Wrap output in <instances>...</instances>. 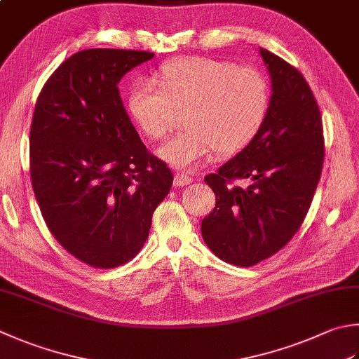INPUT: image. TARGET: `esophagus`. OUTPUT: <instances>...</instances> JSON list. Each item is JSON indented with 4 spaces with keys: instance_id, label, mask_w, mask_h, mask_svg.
<instances>
[{
    "instance_id": "obj_1",
    "label": "esophagus",
    "mask_w": 359,
    "mask_h": 359,
    "mask_svg": "<svg viewBox=\"0 0 359 359\" xmlns=\"http://www.w3.org/2000/svg\"><path fill=\"white\" fill-rule=\"evenodd\" d=\"M192 182V178L189 177V175H186V173H175V181H173V184L177 186V187H182V186H189Z\"/></svg>"
}]
</instances>
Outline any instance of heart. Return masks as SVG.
Here are the masks:
<instances>
[{"label": "heart", "mask_w": 359, "mask_h": 359, "mask_svg": "<svg viewBox=\"0 0 359 359\" xmlns=\"http://www.w3.org/2000/svg\"><path fill=\"white\" fill-rule=\"evenodd\" d=\"M153 81H137L126 107L142 133L165 137L186 111V131L167 140L158 156L177 168H194L217 151L233 156L258 136L270 103L269 84L252 67L211 57H182L164 64Z\"/></svg>", "instance_id": "1"}]
</instances>
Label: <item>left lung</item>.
Masks as SVG:
<instances>
[{"label":"left lung","mask_w":359,"mask_h":359,"mask_svg":"<svg viewBox=\"0 0 359 359\" xmlns=\"http://www.w3.org/2000/svg\"><path fill=\"white\" fill-rule=\"evenodd\" d=\"M259 54L272 83L266 121L252 144L205 177L215 208L201 222L203 241L241 267L267 259L299 231L325 156L320 111L305 78L273 53ZM234 179L249 186L236 187Z\"/></svg>","instance_id":"left-lung-1"}]
</instances>
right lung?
Returning <instances> with one entry per match:
<instances>
[{"label": "right lung", "instance_id": "obj_1", "mask_svg": "<svg viewBox=\"0 0 359 359\" xmlns=\"http://www.w3.org/2000/svg\"><path fill=\"white\" fill-rule=\"evenodd\" d=\"M154 54L74 53L34 109L31 182L46 226L74 258L112 269L136 256L173 175L151 156L123 107L120 79Z\"/></svg>", "mask_w": 359, "mask_h": 359}]
</instances>
